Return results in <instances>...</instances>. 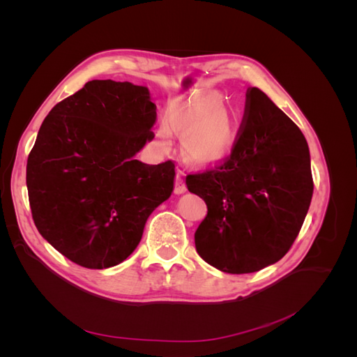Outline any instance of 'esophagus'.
<instances>
[{
	"label": "esophagus",
	"instance_id": "obj_1",
	"mask_svg": "<svg viewBox=\"0 0 357 357\" xmlns=\"http://www.w3.org/2000/svg\"><path fill=\"white\" fill-rule=\"evenodd\" d=\"M186 190H188V188L185 185V180H183V177L180 174H177L176 181H174V192L177 193V195H180V193H185Z\"/></svg>",
	"mask_w": 357,
	"mask_h": 357
}]
</instances>
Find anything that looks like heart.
<instances>
[{
    "mask_svg": "<svg viewBox=\"0 0 357 357\" xmlns=\"http://www.w3.org/2000/svg\"><path fill=\"white\" fill-rule=\"evenodd\" d=\"M172 132L183 137V152L199 167L220 164L232 153L235 126L229 113L214 95H204L180 104L158 128L159 143L168 147Z\"/></svg>",
    "mask_w": 357,
    "mask_h": 357,
    "instance_id": "heart-1",
    "label": "heart"
}]
</instances>
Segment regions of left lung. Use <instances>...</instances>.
<instances>
[{
	"label": "left lung",
	"instance_id": "left-lung-1",
	"mask_svg": "<svg viewBox=\"0 0 357 357\" xmlns=\"http://www.w3.org/2000/svg\"><path fill=\"white\" fill-rule=\"evenodd\" d=\"M207 204L195 232L198 255L228 274L278 262L302 228L312 197L310 150L301 129L257 88L245 92L232 153L186 176Z\"/></svg>",
	"mask_w": 357,
	"mask_h": 357
}]
</instances>
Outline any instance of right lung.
<instances>
[{"label":"right lung","mask_w":357,"mask_h":357,"mask_svg":"<svg viewBox=\"0 0 357 357\" xmlns=\"http://www.w3.org/2000/svg\"><path fill=\"white\" fill-rule=\"evenodd\" d=\"M155 121L147 88L113 80L88 82L43 121L26 164L29 207L43 238L71 262H123L169 198L174 162L134 158L153 138Z\"/></svg>","instance_id":"right-lung-1"}]
</instances>
